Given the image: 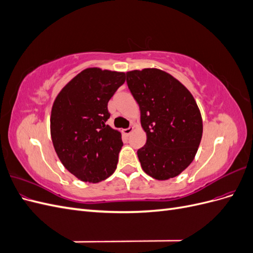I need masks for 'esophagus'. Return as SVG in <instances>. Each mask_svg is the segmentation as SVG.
I'll return each mask as SVG.
<instances>
[{
	"label": "esophagus",
	"instance_id": "1",
	"mask_svg": "<svg viewBox=\"0 0 253 253\" xmlns=\"http://www.w3.org/2000/svg\"><path fill=\"white\" fill-rule=\"evenodd\" d=\"M133 131H134V127L132 126V127H127V128H125L124 131H122V133H124L125 135H129V134H131Z\"/></svg>",
	"mask_w": 253,
	"mask_h": 253
}]
</instances>
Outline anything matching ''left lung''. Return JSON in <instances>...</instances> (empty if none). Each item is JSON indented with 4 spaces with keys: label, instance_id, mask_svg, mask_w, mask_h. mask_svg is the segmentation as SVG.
<instances>
[{
    "label": "left lung",
    "instance_id": "1",
    "mask_svg": "<svg viewBox=\"0 0 253 253\" xmlns=\"http://www.w3.org/2000/svg\"><path fill=\"white\" fill-rule=\"evenodd\" d=\"M139 105L147 142L137 151L142 170L157 180L178 176L193 162L203 136V118L190 90L158 68L126 72Z\"/></svg>",
    "mask_w": 253,
    "mask_h": 253
}]
</instances>
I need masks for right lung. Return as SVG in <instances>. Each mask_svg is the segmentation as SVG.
Returning a JSON list of instances; mask_svg holds the SVG:
<instances>
[{"instance_id":"right-lung-1","label":"right lung","mask_w":253,"mask_h":253,"mask_svg":"<svg viewBox=\"0 0 253 253\" xmlns=\"http://www.w3.org/2000/svg\"><path fill=\"white\" fill-rule=\"evenodd\" d=\"M126 73L99 67L80 72L60 90L50 114L53 148L65 169L84 182L97 183L115 172L121 133L105 125L108 103Z\"/></svg>"}]
</instances>
